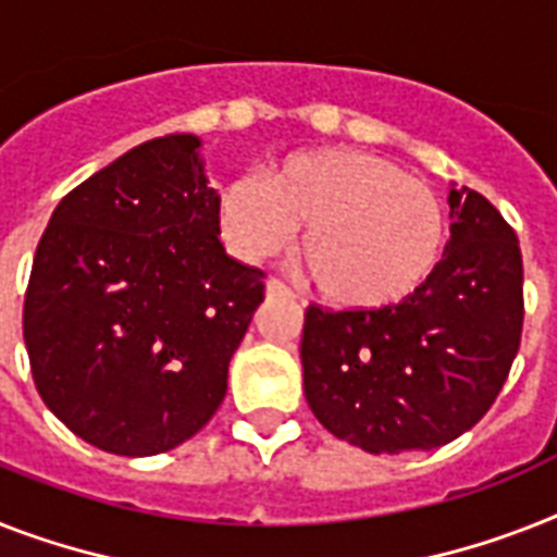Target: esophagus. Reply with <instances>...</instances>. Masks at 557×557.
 <instances>
[{
	"instance_id": "esophagus-1",
	"label": "esophagus",
	"mask_w": 557,
	"mask_h": 557,
	"mask_svg": "<svg viewBox=\"0 0 557 557\" xmlns=\"http://www.w3.org/2000/svg\"><path fill=\"white\" fill-rule=\"evenodd\" d=\"M265 294H269L271 300H292V297H294L292 288H288L286 283H283V280H277V277H271L269 283H265Z\"/></svg>"
}]
</instances>
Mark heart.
<instances>
[{
    "mask_svg": "<svg viewBox=\"0 0 557 557\" xmlns=\"http://www.w3.org/2000/svg\"><path fill=\"white\" fill-rule=\"evenodd\" d=\"M216 216L225 243L248 263L286 246L320 300L343 311H383L426 286L446 248V211L426 183L377 153L332 148L294 153L263 185L234 180Z\"/></svg>",
    "mask_w": 557,
    "mask_h": 557,
    "instance_id": "b5f03b06",
    "label": "heart"
}]
</instances>
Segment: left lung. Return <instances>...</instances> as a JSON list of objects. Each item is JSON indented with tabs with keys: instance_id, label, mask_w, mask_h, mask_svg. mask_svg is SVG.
Wrapping results in <instances>:
<instances>
[{
	"instance_id": "obj_1",
	"label": "left lung",
	"mask_w": 557,
	"mask_h": 557,
	"mask_svg": "<svg viewBox=\"0 0 557 557\" xmlns=\"http://www.w3.org/2000/svg\"><path fill=\"white\" fill-rule=\"evenodd\" d=\"M449 208L443 260L414 297L383 311L306 309L309 409L372 455L437 449L469 432L521 346L523 260L512 225L467 185L451 188Z\"/></svg>"
}]
</instances>
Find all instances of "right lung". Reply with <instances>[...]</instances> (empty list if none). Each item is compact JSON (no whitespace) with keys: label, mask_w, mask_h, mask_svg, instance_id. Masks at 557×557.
I'll return each mask as SVG.
<instances>
[{"label":"right lung","mask_w":557,"mask_h":557,"mask_svg":"<svg viewBox=\"0 0 557 557\" xmlns=\"http://www.w3.org/2000/svg\"><path fill=\"white\" fill-rule=\"evenodd\" d=\"M200 139L131 148L62 197L36 246L22 334L36 392L76 437L146 458L194 437L265 274L220 243Z\"/></svg>","instance_id":"1"}]
</instances>
